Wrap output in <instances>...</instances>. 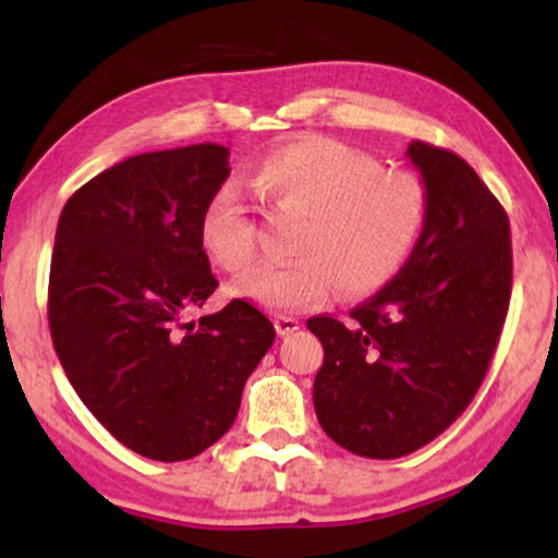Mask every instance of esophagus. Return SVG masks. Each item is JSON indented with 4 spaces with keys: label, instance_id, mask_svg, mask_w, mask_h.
Wrapping results in <instances>:
<instances>
[{
    "label": "esophagus",
    "instance_id": "1",
    "mask_svg": "<svg viewBox=\"0 0 558 558\" xmlns=\"http://www.w3.org/2000/svg\"><path fill=\"white\" fill-rule=\"evenodd\" d=\"M274 327H277V332L281 338H287V335H294L300 330V319L296 317H289V315H277L274 317Z\"/></svg>",
    "mask_w": 558,
    "mask_h": 558
}]
</instances>
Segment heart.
<instances>
[{"mask_svg":"<svg viewBox=\"0 0 558 558\" xmlns=\"http://www.w3.org/2000/svg\"><path fill=\"white\" fill-rule=\"evenodd\" d=\"M254 193L271 210L302 216L296 262L264 266L233 292L271 312L323 302L332 287L365 296L384 289L414 254L426 223V193L414 174L327 136H304L251 167ZM201 246L228 274L256 262V220L239 190L226 185L201 216Z\"/></svg>","mask_w":558,"mask_h":558,"instance_id":"b5f03b06","label":"heart"}]
</instances>
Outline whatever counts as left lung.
Returning <instances> with one entry per match:
<instances>
[{"instance_id": "obj_1", "label": "left lung", "mask_w": 558, "mask_h": 558, "mask_svg": "<svg viewBox=\"0 0 558 558\" xmlns=\"http://www.w3.org/2000/svg\"><path fill=\"white\" fill-rule=\"evenodd\" d=\"M426 223L403 269L350 312L312 317L325 348L315 411L348 452L393 460L439 437L483 384L508 315L513 256L502 205L454 151L411 142Z\"/></svg>"}]
</instances>
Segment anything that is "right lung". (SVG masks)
I'll return each instance as SVG.
<instances>
[{
	"label": "right lung",
	"instance_id": "1",
	"mask_svg": "<svg viewBox=\"0 0 558 558\" xmlns=\"http://www.w3.org/2000/svg\"><path fill=\"white\" fill-rule=\"evenodd\" d=\"M228 174L223 144L147 151L75 190L58 220L52 345L90 414L149 460L223 437L277 335L243 300L185 323L218 287L201 216Z\"/></svg>",
	"mask_w": 558,
	"mask_h": 558
}]
</instances>
